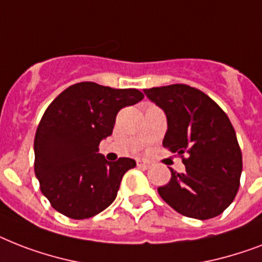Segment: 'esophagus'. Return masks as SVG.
Returning a JSON list of instances; mask_svg holds the SVG:
<instances>
[{"instance_id":"34e87169","label":"esophagus","mask_w":262,"mask_h":262,"mask_svg":"<svg viewBox=\"0 0 262 262\" xmlns=\"http://www.w3.org/2000/svg\"><path fill=\"white\" fill-rule=\"evenodd\" d=\"M137 165L139 167H142V169H147V167H150V162H148V161H146V160H141V158H139V160H137Z\"/></svg>"}]
</instances>
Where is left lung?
Segmentation results:
<instances>
[{"label": "left lung", "mask_w": 262, "mask_h": 262, "mask_svg": "<svg viewBox=\"0 0 262 262\" xmlns=\"http://www.w3.org/2000/svg\"><path fill=\"white\" fill-rule=\"evenodd\" d=\"M144 95L166 114L164 147L185 165L184 173L170 170L160 196L184 216L204 221L221 215L233 203L242 173V152L229 116L206 93L184 83L144 89Z\"/></svg>", "instance_id": "left-lung-1"}]
</instances>
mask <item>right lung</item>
Returning <instances> with one entry per match:
<instances>
[{"label":"right lung","instance_id":"1","mask_svg":"<svg viewBox=\"0 0 262 262\" xmlns=\"http://www.w3.org/2000/svg\"><path fill=\"white\" fill-rule=\"evenodd\" d=\"M143 97L138 89L79 82L48 105L33 148L35 174L52 208L72 219H88L112 204L123 176L137 162H108L98 154V144L112 134L119 111Z\"/></svg>","mask_w":262,"mask_h":262}]
</instances>
